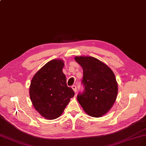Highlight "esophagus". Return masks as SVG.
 <instances>
[{
    "mask_svg": "<svg viewBox=\"0 0 146 146\" xmlns=\"http://www.w3.org/2000/svg\"><path fill=\"white\" fill-rule=\"evenodd\" d=\"M72 89H73L74 92H76V91H77V86H75V85H73V86H72Z\"/></svg>",
    "mask_w": 146,
    "mask_h": 146,
    "instance_id": "obj_1",
    "label": "esophagus"
}]
</instances>
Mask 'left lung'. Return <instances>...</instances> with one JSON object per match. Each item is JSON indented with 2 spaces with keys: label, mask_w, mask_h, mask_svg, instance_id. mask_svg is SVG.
<instances>
[{
  "label": "left lung",
  "mask_w": 146,
  "mask_h": 146,
  "mask_svg": "<svg viewBox=\"0 0 146 146\" xmlns=\"http://www.w3.org/2000/svg\"><path fill=\"white\" fill-rule=\"evenodd\" d=\"M75 60L83 68V94L77 100L89 116L101 117L112 108L118 94L115 74L108 65L90 56H76Z\"/></svg>",
  "instance_id": "obj_1"
}]
</instances>
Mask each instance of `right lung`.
<instances>
[{
    "label": "right lung",
    "mask_w": 146,
    "mask_h": 146,
    "mask_svg": "<svg viewBox=\"0 0 146 146\" xmlns=\"http://www.w3.org/2000/svg\"><path fill=\"white\" fill-rule=\"evenodd\" d=\"M64 62L54 59L45 64L33 76L29 86V97L33 106L43 117L54 119L62 114L74 96L66 84L62 69Z\"/></svg>",
    "instance_id": "1"
}]
</instances>
